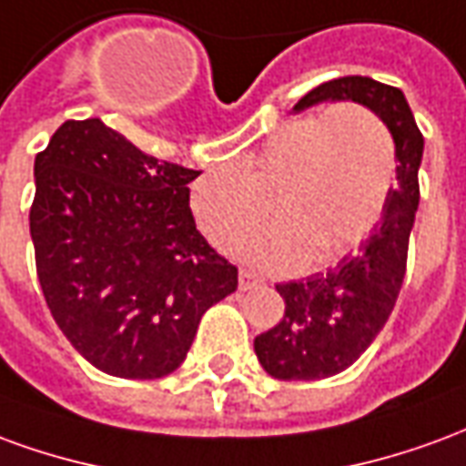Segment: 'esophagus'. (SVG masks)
Segmentation results:
<instances>
[{
    "label": "esophagus",
    "mask_w": 466,
    "mask_h": 466,
    "mask_svg": "<svg viewBox=\"0 0 466 466\" xmlns=\"http://www.w3.org/2000/svg\"><path fill=\"white\" fill-rule=\"evenodd\" d=\"M257 284H262V277H259V274L249 272V269H242V272H239V289L247 292V289H254Z\"/></svg>",
    "instance_id": "esophagus-1"
}]
</instances>
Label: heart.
<instances>
[{"mask_svg":"<svg viewBox=\"0 0 466 466\" xmlns=\"http://www.w3.org/2000/svg\"><path fill=\"white\" fill-rule=\"evenodd\" d=\"M397 182L394 134L374 109L354 102L279 124L239 169L217 167L192 187L207 239L224 252L269 214L277 227L244 247L264 269L327 267L367 237Z\"/></svg>","mask_w":466,"mask_h":466,"instance_id":"b5f03b06","label":"heart"}]
</instances>
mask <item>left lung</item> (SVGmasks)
<instances>
[{
  "label": "left lung",
  "instance_id": "obj_1",
  "mask_svg": "<svg viewBox=\"0 0 466 466\" xmlns=\"http://www.w3.org/2000/svg\"><path fill=\"white\" fill-rule=\"evenodd\" d=\"M327 99H351L387 122L397 144V187L381 219L357 252L327 272L277 284L284 317L254 339L267 374L277 380H324L360 360L390 319L400 297L410 234L420 207V164L424 137L401 89L371 76H339L314 86L297 102V112Z\"/></svg>",
  "mask_w": 466,
  "mask_h": 466
}]
</instances>
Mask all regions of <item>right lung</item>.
Here are the masks:
<instances>
[{
	"label": "right lung",
	"instance_id": "obj_1",
	"mask_svg": "<svg viewBox=\"0 0 466 466\" xmlns=\"http://www.w3.org/2000/svg\"><path fill=\"white\" fill-rule=\"evenodd\" d=\"M197 169L159 162L102 119H69L35 159L29 232L56 327L96 370L159 380L237 267L194 224Z\"/></svg>",
	"mask_w": 466,
	"mask_h": 466
}]
</instances>
